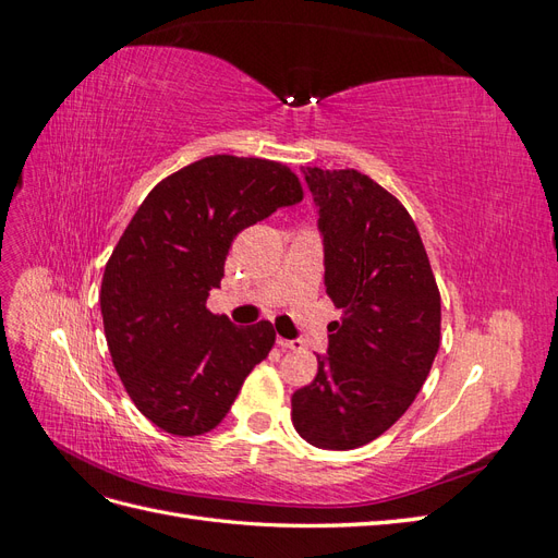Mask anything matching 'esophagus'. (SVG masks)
<instances>
[{"label":"esophagus","mask_w":558,"mask_h":558,"mask_svg":"<svg viewBox=\"0 0 558 558\" xmlns=\"http://www.w3.org/2000/svg\"><path fill=\"white\" fill-rule=\"evenodd\" d=\"M277 344H279L281 349H291V351H298V349L305 347L300 340H286V337H277Z\"/></svg>","instance_id":"esophagus-1"}]
</instances>
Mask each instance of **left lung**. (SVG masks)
Masks as SVG:
<instances>
[{
    "instance_id": "1",
    "label": "left lung",
    "mask_w": 558,
    "mask_h": 558,
    "mask_svg": "<svg viewBox=\"0 0 558 558\" xmlns=\"http://www.w3.org/2000/svg\"><path fill=\"white\" fill-rule=\"evenodd\" d=\"M326 242V291L340 320L328 356L291 398L302 440L347 451L408 412L440 349V289L402 202L359 170L305 167Z\"/></svg>"
}]
</instances>
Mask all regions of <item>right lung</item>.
<instances>
[{"label":"right lung","mask_w":558,"mask_h":558,"mask_svg":"<svg viewBox=\"0 0 558 558\" xmlns=\"http://www.w3.org/2000/svg\"><path fill=\"white\" fill-rule=\"evenodd\" d=\"M305 197L289 165L209 156L146 195L105 267L99 307L118 377L137 410L170 435L221 424L275 326L238 328L207 310L238 234Z\"/></svg>","instance_id":"1"}]
</instances>
